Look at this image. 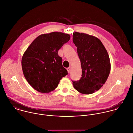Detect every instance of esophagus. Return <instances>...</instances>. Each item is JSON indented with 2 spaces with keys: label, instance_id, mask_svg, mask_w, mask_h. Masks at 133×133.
<instances>
[{
  "label": "esophagus",
  "instance_id": "obj_1",
  "mask_svg": "<svg viewBox=\"0 0 133 133\" xmlns=\"http://www.w3.org/2000/svg\"><path fill=\"white\" fill-rule=\"evenodd\" d=\"M67 70H68V73H70V71H71V68L70 67H69L67 68Z\"/></svg>",
  "mask_w": 133,
  "mask_h": 133
}]
</instances>
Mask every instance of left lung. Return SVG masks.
<instances>
[{
  "label": "left lung",
  "instance_id": "8db88e82",
  "mask_svg": "<svg viewBox=\"0 0 133 133\" xmlns=\"http://www.w3.org/2000/svg\"><path fill=\"white\" fill-rule=\"evenodd\" d=\"M73 41L77 48L82 69L81 78L72 80L74 88L82 94H92L103 86L109 77V56L101 41L94 36L74 32Z\"/></svg>",
  "mask_w": 133,
  "mask_h": 133
}]
</instances>
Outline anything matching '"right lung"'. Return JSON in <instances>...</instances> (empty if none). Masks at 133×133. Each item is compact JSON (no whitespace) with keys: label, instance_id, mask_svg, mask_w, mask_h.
<instances>
[{"label":"right lung","instance_id":"obj_1","mask_svg":"<svg viewBox=\"0 0 133 133\" xmlns=\"http://www.w3.org/2000/svg\"><path fill=\"white\" fill-rule=\"evenodd\" d=\"M70 39L69 34L52 32L36 38L24 53L21 61L25 78L42 93L54 90L68 71L62 64L58 52Z\"/></svg>","mask_w":133,"mask_h":133}]
</instances>
